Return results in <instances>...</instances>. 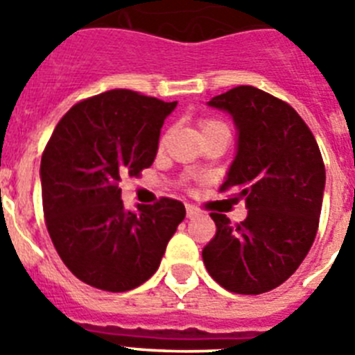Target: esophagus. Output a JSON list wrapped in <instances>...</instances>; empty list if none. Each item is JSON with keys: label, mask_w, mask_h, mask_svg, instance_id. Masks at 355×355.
<instances>
[{"label": "esophagus", "mask_w": 355, "mask_h": 355, "mask_svg": "<svg viewBox=\"0 0 355 355\" xmlns=\"http://www.w3.org/2000/svg\"><path fill=\"white\" fill-rule=\"evenodd\" d=\"M199 215V208L193 205H187V216L188 218H192V216Z\"/></svg>", "instance_id": "esophagus-1"}]
</instances>
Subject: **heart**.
<instances>
[{"mask_svg":"<svg viewBox=\"0 0 355 355\" xmlns=\"http://www.w3.org/2000/svg\"><path fill=\"white\" fill-rule=\"evenodd\" d=\"M215 130H227V128H225L224 122L216 121V119H202V121H200V133L202 135Z\"/></svg>","mask_w":355,"mask_h":355,"instance_id":"heart-1","label":"heart"}]
</instances>
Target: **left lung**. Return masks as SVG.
I'll list each match as a JSON object with an SVG mask.
<instances>
[{
    "mask_svg": "<svg viewBox=\"0 0 355 355\" xmlns=\"http://www.w3.org/2000/svg\"><path fill=\"white\" fill-rule=\"evenodd\" d=\"M208 105L227 110L238 128L236 158L220 192L245 199L249 213L240 224L211 213L216 233L202 261L225 290L266 293L299 268L315 241L325 187L322 153L302 117L256 87H234Z\"/></svg>",
    "mask_w": 355,
    "mask_h": 355,
    "instance_id": "1",
    "label": "left lung"
}]
</instances>
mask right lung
<instances>
[{
    "label": "right lung",
    "mask_w": 355,
    "mask_h": 355,
    "mask_svg": "<svg viewBox=\"0 0 355 355\" xmlns=\"http://www.w3.org/2000/svg\"><path fill=\"white\" fill-rule=\"evenodd\" d=\"M175 105L108 90L72 106L46 144V227L64 265L89 286L119 293L146 283L187 215L171 197L126 211L119 188L122 178H139L153 165L159 130Z\"/></svg>",
    "instance_id": "add662e5"
}]
</instances>
